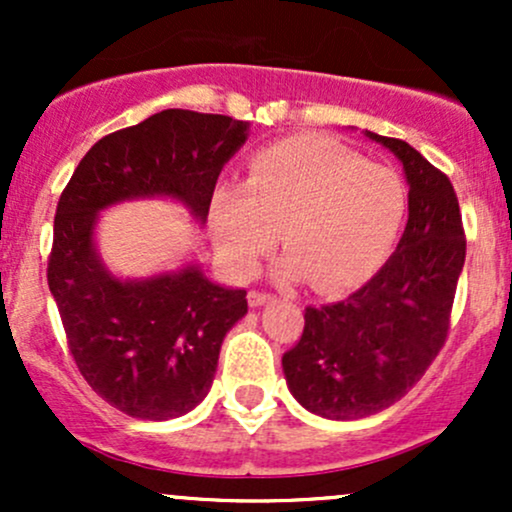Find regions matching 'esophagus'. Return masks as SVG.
Returning a JSON list of instances; mask_svg holds the SVG:
<instances>
[{
	"mask_svg": "<svg viewBox=\"0 0 512 512\" xmlns=\"http://www.w3.org/2000/svg\"><path fill=\"white\" fill-rule=\"evenodd\" d=\"M272 293H264V291H250L248 293V301H250V305L252 308H260V305H264V303H269L272 301Z\"/></svg>",
	"mask_w": 512,
	"mask_h": 512,
	"instance_id": "obj_1",
	"label": "esophagus"
}]
</instances>
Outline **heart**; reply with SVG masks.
<instances>
[{
  "label": "heart",
  "instance_id": "heart-1",
  "mask_svg": "<svg viewBox=\"0 0 512 512\" xmlns=\"http://www.w3.org/2000/svg\"><path fill=\"white\" fill-rule=\"evenodd\" d=\"M407 209L395 170L315 137H296L252 158L245 190L214 197L221 260L250 276L276 243L289 250L281 274L308 276L317 291L354 286L390 250Z\"/></svg>",
  "mask_w": 512,
  "mask_h": 512
}]
</instances>
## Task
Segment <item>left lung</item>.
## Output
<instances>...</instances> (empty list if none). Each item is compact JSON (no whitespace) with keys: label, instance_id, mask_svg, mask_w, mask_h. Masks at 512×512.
Masks as SVG:
<instances>
[{"label":"left lung","instance_id":"obj_1","mask_svg":"<svg viewBox=\"0 0 512 512\" xmlns=\"http://www.w3.org/2000/svg\"><path fill=\"white\" fill-rule=\"evenodd\" d=\"M366 137L402 163L409 221L380 272L349 298L305 308L298 344L281 358L305 409L334 421L363 419L402 399L443 349L464 267L462 214L448 175L402 139Z\"/></svg>","mask_w":512,"mask_h":512}]
</instances>
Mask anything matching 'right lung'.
I'll return each mask as SVG.
<instances>
[{"label": "right lung", "instance_id": "obj_1", "mask_svg": "<svg viewBox=\"0 0 512 512\" xmlns=\"http://www.w3.org/2000/svg\"><path fill=\"white\" fill-rule=\"evenodd\" d=\"M248 127L228 115L161 110L93 144L57 202L48 284L69 351L93 392L134 419H175L207 397L223 337L248 313V298L197 264L120 279L96 250L98 211L170 197L204 223Z\"/></svg>", "mask_w": 512, "mask_h": 512}]
</instances>
